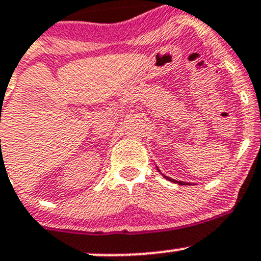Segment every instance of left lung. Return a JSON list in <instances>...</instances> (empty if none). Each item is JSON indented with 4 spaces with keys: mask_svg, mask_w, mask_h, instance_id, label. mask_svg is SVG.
Returning a JSON list of instances; mask_svg holds the SVG:
<instances>
[{
    "mask_svg": "<svg viewBox=\"0 0 261 261\" xmlns=\"http://www.w3.org/2000/svg\"><path fill=\"white\" fill-rule=\"evenodd\" d=\"M157 170H159V168H157ZM159 171H160V170H159ZM163 177H165L166 179H168V181H171V182H174V183H178V185H182V186L190 185V183H187V182H182V181H174V179L170 178V177H167V176H163Z\"/></svg>",
    "mask_w": 261,
    "mask_h": 261,
    "instance_id": "8db88e82",
    "label": "left lung"
}]
</instances>
